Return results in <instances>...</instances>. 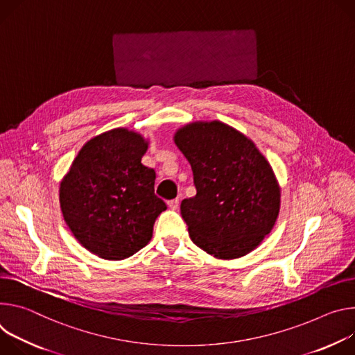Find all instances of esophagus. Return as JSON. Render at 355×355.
I'll return each instance as SVG.
<instances>
[{"label": "esophagus", "instance_id": "esophagus-1", "mask_svg": "<svg viewBox=\"0 0 355 355\" xmlns=\"http://www.w3.org/2000/svg\"><path fill=\"white\" fill-rule=\"evenodd\" d=\"M168 206H169V209H172V210H178V207H179V199L169 200V202H168Z\"/></svg>", "mask_w": 355, "mask_h": 355}]
</instances>
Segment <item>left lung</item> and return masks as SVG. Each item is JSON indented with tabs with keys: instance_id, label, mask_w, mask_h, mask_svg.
Instances as JSON below:
<instances>
[{
	"instance_id": "obj_1",
	"label": "left lung",
	"mask_w": 355,
	"mask_h": 355,
	"mask_svg": "<svg viewBox=\"0 0 355 355\" xmlns=\"http://www.w3.org/2000/svg\"><path fill=\"white\" fill-rule=\"evenodd\" d=\"M189 161L194 198L180 213L191 241L220 259L244 257L277 221L281 190L255 144L220 121L193 123L175 134Z\"/></svg>"
}]
</instances>
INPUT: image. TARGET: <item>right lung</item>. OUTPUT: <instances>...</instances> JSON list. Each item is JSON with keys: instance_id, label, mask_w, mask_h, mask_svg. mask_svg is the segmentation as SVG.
I'll list each match as a JSON object with an SVG mask.
<instances>
[{"instance_id": "obj_1", "label": "right lung", "mask_w": 355, "mask_h": 355, "mask_svg": "<svg viewBox=\"0 0 355 355\" xmlns=\"http://www.w3.org/2000/svg\"><path fill=\"white\" fill-rule=\"evenodd\" d=\"M148 142L115 128L90 139L77 153L59 190L70 231L104 259L134 255L152 239L166 205L155 194V171L141 164Z\"/></svg>"}]
</instances>
